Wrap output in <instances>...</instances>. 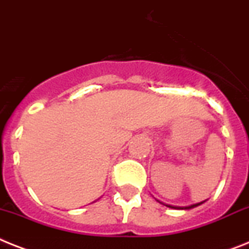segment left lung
<instances>
[{
  "label": "left lung",
  "instance_id": "1",
  "mask_svg": "<svg viewBox=\"0 0 249 249\" xmlns=\"http://www.w3.org/2000/svg\"><path fill=\"white\" fill-rule=\"evenodd\" d=\"M202 202H199V204H195V205H191V206H187V208H179V206H171V205H167L168 208H175V209H191V208H195V206H199L201 205Z\"/></svg>",
  "mask_w": 249,
  "mask_h": 249
}]
</instances>
